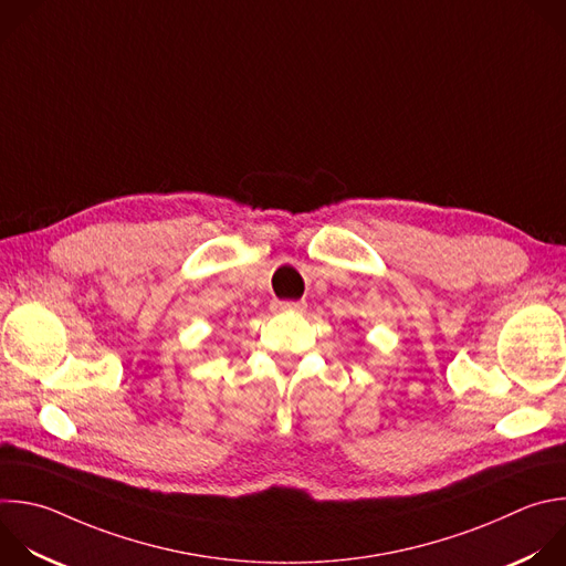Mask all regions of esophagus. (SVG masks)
Returning a JSON list of instances; mask_svg holds the SVG:
<instances>
[{"label":"esophagus","instance_id":"34e87169","mask_svg":"<svg viewBox=\"0 0 566 566\" xmlns=\"http://www.w3.org/2000/svg\"><path fill=\"white\" fill-rule=\"evenodd\" d=\"M306 308V302L297 300V302H289V300H273L271 302V311L273 313H302Z\"/></svg>","mask_w":566,"mask_h":566}]
</instances>
